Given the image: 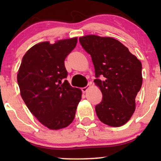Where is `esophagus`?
<instances>
[{
	"mask_svg": "<svg viewBox=\"0 0 161 161\" xmlns=\"http://www.w3.org/2000/svg\"><path fill=\"white\" fill-rule=\"evenodd\" d=\"M89 88H90V85H88V86H86V87H83V88H82V92H84V93L85 92H86L88 89H89Z\"/></svg>",
	"mask_w": 161,
	"mask_h": 161,
	"instance_id": "obj_1",
	"label": "esophagus"
}]
</instances>
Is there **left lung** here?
Returning <instances> with one entry per match:
<instances>
[{
    "label": "left lung",
    "mask_w": 161,
    "mask_h": 161,
    "mask_svg": "<svg viewBox=\"0 0 161 161\" xmlns=\"http://www.w3.org/2000/svg\"><path fill=\"white\" fill-rule=\"evenodd\" d=\"M82 47L92 57L97 78L94 82L102 93L95 107L104 124H125L136 110V97L142 84V64L121 42L111 37L88 35L79 38Z\"/></svg>",
    "instance_id": "8db88e82"
}]
</instances>
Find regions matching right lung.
Masks as SVG:
<instances>
[{
	"label": "right lung",
	"instance_id": "obj_1",
	"mask_svg": "<svg viewBox=\"0 0 161 161\" xmlns=\"http://www.w3.org/2000/svg\"><path fill=\"white\" fill-rule=\"evenodd\" d=\"M76 43L77 37L36 44L25 53L18 70L22 98L37 119L52 130L72 123L82 98L80 88L63 81L67 76L64 60Z\"/></svg>",
	"mask_w": 161,
	"mask_h": 161
}]
</instances>
